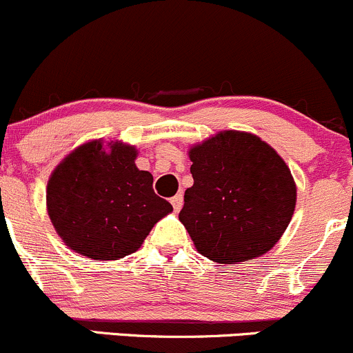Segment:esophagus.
<instances>
[{
    "instance_id": "esophagus-1",
    "label": "esophagus",
    "mask_w": 353,
    "mask_h": 353,
    "mask_svg": "<svg viewBox=\"0 0 353 353\" xmlns=\"http://www.w3.org/2000/svg\"><path fill=\"white\" fill-rule=\"evenodd\" d=\"M170 203H172L174 210H176V212H179L181 206H183V194H176V196L170 199Z\"/></svg>"
}]
</instances>
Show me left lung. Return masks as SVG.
<instances>
[{
	"label": "left lung",
	"mask_w": 353,
	"mask_h": 353,
	"mask_svg": "<svg viewBox=\"0 0 353 353\" xmlns=\"http://www.w3.org/2000/svg\"><path fill=\"white\" fill-rule=\"evenodd\" d=\"M194 184L179 220L203 256L222 265L258 258L290 223L297 188L283 159L256 134L220 131L190 148Z\"/></svg>",
	"instance_id": "left-lung-1"
}]
</instances>
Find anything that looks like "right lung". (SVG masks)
<instances>
[{"label":"right lung","mask_w":353,"mask_h":353,"mask_svg":"<svg viewBox=\"0 0 353 353\" xmlns=\"http://www.w3.org/2000/svg\"><path fill=\"white\" fill-rule=\"evenodd\" d=\"M131 145L88 141L63 159L48 183V213L63 243L105 261L131 254L152 227L172 212L157 196L154 176L134 163Z\"/></svg>","instance_id":"add662e5"}]
</instances>
